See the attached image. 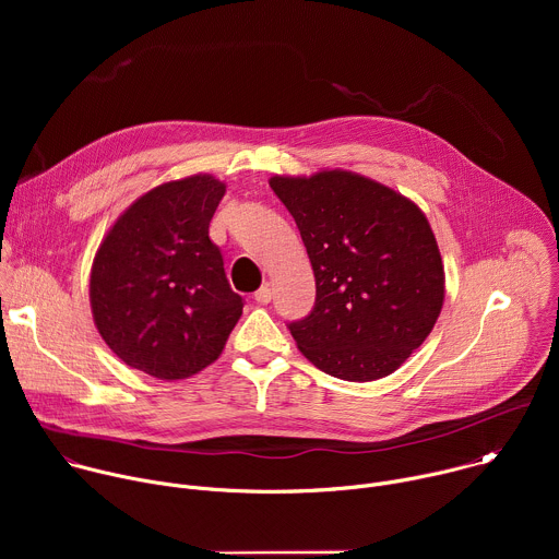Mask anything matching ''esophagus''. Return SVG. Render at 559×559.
<instances>
[{
    "label": "esophagus",
    "instance_id": "1",
    "mask_svg": "<svg viewBox=\"0 0 559 559\" xmlns=\"http://www.w3.org/2000/svg\"><path fill=\"white\" fill-rule=\"evenodd\" d=\"M254 300L259 302V305H267L270 300H272V289L267 287V285H263V287H259L257 292H254Z\"/></svg>",
    "mask_w": 559,
    "mask_h": 559
}]
</instances>
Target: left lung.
Masks as SVG:
<instances>
[{
	"instance_id": "obj_1",
	"label": "left lung",
	"mask_w": 559,
	"mask_h": 559,
	"mask_svg": "<svg viewBox=\"0 0 559 559\" xmlns=\"http://www.w3.org/2000/svg\"><path fill=\"white\" fill-rule=\"evenodd\" d=\"M316 278V302L289 323L321 371L369 382L401 367L431 334L444 265L425 212L401 192L347 170L272 177Z\"/></svg>"
}]
</instances>
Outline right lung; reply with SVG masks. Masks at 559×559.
<instances>
[{
	"label": "right lung",
	"mask_w": 559,
	"mask_h": 559,
	"mask_svg": "<svg viewBox=\"0 0 559 559\" xmlns=\"http://www.w3.org/2000/svg\"><path fill=\"white\" fill-rule=\"evenodd\" d=\"M223 194L212 175L162 183L104 236L91 307L102 338L128 367L181 380L221 356L243 313L207 231Z\"/></svg>",
	"instance_id": "add662e5"
}]
</instances>
